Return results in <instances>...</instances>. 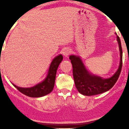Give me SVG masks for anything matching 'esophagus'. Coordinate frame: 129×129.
Returning a JSON list of instances; mask_svg holds the SVG:
<instances>
[{
  "label": "esophagus",
  "mask_w": 129,
  "mask_h": 129,
  "mask_svg": "<svg viewBox=\"0 0 129 129\" xmlns=\"http://www.w3.org/2000/svg\"><path fill=\"white\" fill-rule=\"evenodd\" d=\"M71 52L72 51H71V49H69V48H66V49H65L64 50H63V55H64L65 57H68L69 55L71 54Z\"/></svg>",
  "instance_id": "esophagus-1"
}]
</instances>
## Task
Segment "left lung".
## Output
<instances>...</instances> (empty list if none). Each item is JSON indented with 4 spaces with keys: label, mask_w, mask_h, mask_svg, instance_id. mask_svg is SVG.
<instances>
[{
    "label": "left lung",
    "mask_w": 129,
    "mask_h": 129,
    "mask_svg": "<svg viewBox=\"0 0 129 129\" xmlns=\"http://www.w3.org/2000/svg\"><path fill=\"white\" fill-rule=\"evenodd\" d=\"M117 42L120 49V65L117 72L109 79H102L92 75L87 71L84 63L79 57L71 55L69 57L72 64L73 77L77 90L84 95H95L109 90L117 81L122 67V49L121 42L117 36Z\"/></svg>",
    "instance_id": "left-lung-1"
}]
</instances>
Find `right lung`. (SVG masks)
<instances>
[{"instance_id":"add662e5","label":"right lung","mask_w":129,"mask_h":129,"mask_svg":"<svg viewBox=\"0 0 129 129\" xmlns=\"http://www.w3.org/2000/svg\"><path fill=\"white\" fill-rule=\"evenodd\" d=\"M63 59V56L59 55L54 58L50 64L47 77L40 84L30 88L19 87L16 85L14 86L21 93L30 97H40L50 93L52 91L55 84V76L57 68L60 63Z\"/></svg>"}]
</instances>
